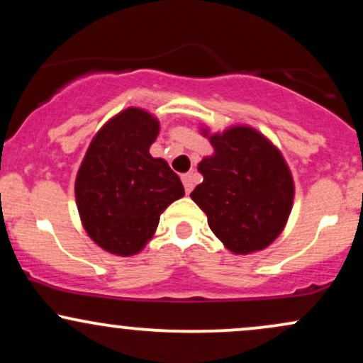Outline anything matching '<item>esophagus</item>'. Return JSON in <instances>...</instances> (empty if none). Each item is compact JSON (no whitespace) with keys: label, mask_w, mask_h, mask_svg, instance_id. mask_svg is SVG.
Returning <instances> with one entry per match:
<instances>
[{"label":"esophagus","mask_w":363,"mask_h":363,"mask_svg":"<svg viewBox=\"0 0 363 363\" xmlns=\"http://www.w3.org/2000/svg\"><path fill=\"white\" fill-rule=\"evenodd\" d=\"M182 184H184V189H186V193L189 194L191 191H193V187H194V176L193 174H184V176H182Z\"/></svg>","instance_id":"obj_1"}]
</instances>
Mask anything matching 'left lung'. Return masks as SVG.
I'll list each match as a JSON object with an SVG mask.
<instances>
[{
  "instance_id": "obj_1",
  "label": "left lung",
  "mask_w": 363,
  "mask_h": 363,
  "mask_svg": "<svg viewBox=\"0 0 363 363\" xmlns=\"http://www.w3.org/2000/svg\"><path fill=\"white\" fill-rule=\"evenodd\" d=\"M213 147L198 170L203 182L191 199L230 252L262 251L281 234L294 206L295 184L280 148L256 128L234 124L222 133L199 126Z\"/></svg>"
}]
</instances>
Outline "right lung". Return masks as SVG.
Wrapping results in <instances>:
<instances>
[{"mask_svg":"<svg viewBox=\"0 0 363 363\" xmlns=\"http://www.w3.org/2000/svg\"><path fill=\"white\" fill-rule=\"evenodd\" d=\"M160 121L128 107L91 138L74 181L78 215L104 251L135 256L152 240L165 208L184 196V186L164 158L150 155Z\"/></svg>","mask_w":363,"mask_h":363,"instance_id":"1","label":"right lung"}]
</instances>
